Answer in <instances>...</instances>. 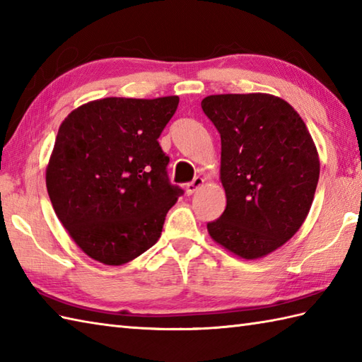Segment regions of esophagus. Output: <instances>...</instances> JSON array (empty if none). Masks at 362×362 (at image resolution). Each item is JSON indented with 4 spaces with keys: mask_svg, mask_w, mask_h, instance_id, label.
Masks as SVG:
<instances>
[{
    "mask_svg": "<svg viewBox=\"0 0 362 362\" xmlns=\"http://www.w3.org/2000/svg\"><path fill=\"white\" fill-rule=\"evenodd\" d=\"M204 185V179L202 177H196V179L193 182L187 183V194L191 196L193 193H196V191L201 188Z\"/></svg>",
    "mask_w": 362,
    "mask_h": 362,
    "instance_id": "obj_1",
    "label": "esophagus"
}]
</instances>
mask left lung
<instances>
[{"label":"left lung","mask_w":362,"mask_h":362,"mask_svg":"<svg viewBox=\"0 0 362 362\" xmlns=\"http://www.w3.org/2000/svg\"><path fill=\"white\" fill-rule=\"evenodd\" d=\"M202 110L221 135L227 206L206 224L218 244L255 259L302 227L319 182V156L303 119L266 93L211 95Z\"/></svg>","instance_id":"obj_1"}]
</instances>
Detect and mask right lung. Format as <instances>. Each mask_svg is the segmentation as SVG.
I'll return each instance as SVG.
<instances>
[{
  "label": "right lung",
  "mask_w": 362,
  "mask_h": 362,
  "mask_svg": "<svg viewBox=\"0 0 362 362\" xmlns=\"http://www.w3.org/2000/svg\"><path fill=\"white\" fill-rule=\"evenodd\" d=\"M177 105L179 96L105 98L59 127L46 188L59 221L99 263L124 264L152 247L183 194L158 143Z\"/></svg>",
  "instance_id": "right-lung-1"
}]
</instances>
